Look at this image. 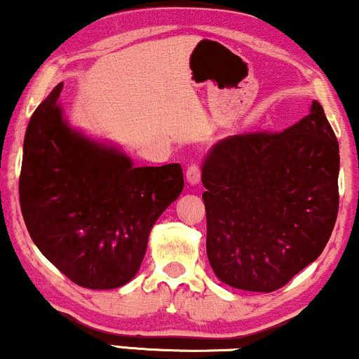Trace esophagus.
Masks as SVG:
<instances>
[{
	"mask_svg": "<svg viewBox=\"0 0 359 359\" xmlns=\"http://www.w3.org/2000/svg\"><path fill=\"white\" fill-rule=\"evenodd\" d=\"M186 181L191 186H196L201 181V170L198 165H191L188 170H186Z\"/></svg>",
	"mask_w": 359,
	"mask_h": 359,
	"instance_id": "34e87169",
	"label": "esophagus"
}]
</instances>
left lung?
Wrapping results in <instances>:
<instances>
[{
    "label": "left lung",
    "mask_w": 359,
    "mask_h": 359,
    "mask_svg": "<svg viewBox=\"0 0 359 359\" xmlns=\"http://www.w3.org/2000/svg\"><path fill=\"white\" fill-rule=\"evenodd\" d=\"M340 149L318 101L279 134L230 135L203 161L208 258L235 289L273 292L320 257L338 214Z\"/></svg>",
    "instance_id": "8db88e82"
}]
</instances>
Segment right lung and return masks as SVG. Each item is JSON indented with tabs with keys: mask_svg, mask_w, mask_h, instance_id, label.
Wrapping results in <instances>:
<instances>
[{
	"mask_svg": "<svg viewBox=\"0 0 359 359\" xmlns=\"http://www.w3.org/2000/svg\"><path fill=\"white\" fill-rule=\"evenodd\" d=\"M57 85L29 121L19 201L32 242L88 289L124 286L139 271L149 235L184 188L180 163L134 166L63 116Z\"/></svg>",
	"mask_w": 359,
	"mask_h": 359,
	"instance_id": "right-lung-1",
	"label": "right lung"
}]
</instances>
